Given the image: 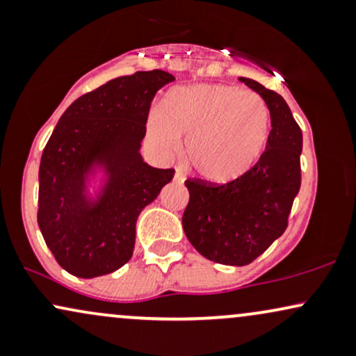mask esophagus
Instances as JSON below:
<instances>
[{
  "instance_id": "1",
  "label": "esophagus",
  "mask_w": 356,
  "mask_h": 356,
  "mask_svg": "<svg viewBox=\"0 0 356 356\" xmlns=\"http://www.w3.org/2000/svg\"><path fill=\"white\" fill-rule=\"evenodd\" d=\"M174 179H175V181H184V175L177 170V172H175V175H174Z\"/></svg>"
}]
</instances>
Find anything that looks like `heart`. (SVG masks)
I'll use <instances>...</instances> for the list:
<instances>
[{
  "mask_svg": "<svg viewBox=\"0 0 356 356\" xmlns=\"http://www.w3.org/2000/svg\"><path fill=\"white\" fill-rule=\"evenodd\" d=\"M269 112L254 92L232 85L179 87L162 110L147 120L150 144L164 155L181 152L192 172L212 184L241 177L256 164L266 145Z\"/></svg>",
  "mask_w": 356,
  "mask_h": 356,
  "instance_id": "b5f03b06",
  "label": "heart"
}]
</instances>
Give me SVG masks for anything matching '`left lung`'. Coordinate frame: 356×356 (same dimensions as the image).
<instances>
[{"instance_id": "left-lung-1", "label": "left lung", "mask_w": 356, "mask_h": 356, "mask_svg": "<svg viewBox=\"0 0 356 356\" xmlns=\"http://www.w3.org/2000/svg\"><path fill=\"white\" fill-rule=\"evenodd\" d=\"M239 81L268 105L266 150L254 167L227 184L186 181L189 204L182 216L195 251L226 266H246L283 234L301 186L303 134L288 104L254 80L239 76Z\"/></svg>"}]
</instances>
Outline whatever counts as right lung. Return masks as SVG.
<instances>
[{
    "label": "right lung",
    "instance_id": "1",
    "mask_svg": "<svg viewBox=\"0 0 356 356\" xmlns=\"http://www.w3.org/2000/svg\"><path fill=\"white\" fill-rule=\"evenodd\" d=\"M162 70L118 76L65 110L40 162L38 226L56 263L76 277L117 271L134 254L136 222L174 177L140 154Z\"/></svg>",
    "mask_w": 356,
    "mask_h": 356
}]
</instances>
